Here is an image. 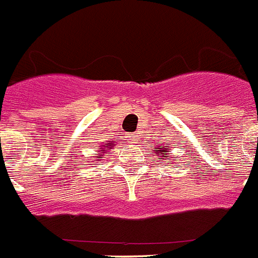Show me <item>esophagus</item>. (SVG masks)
<instances>
[{"mask_svg":"<svg viewBox=\"0 0 258 258\" xmlns=\"http://www.w3.org/2000/svg\"><path fill=\"white\" fill-rule=\"evenodd\" d=\"M127 140H128L131 144L138 143V139H136V136H135L134 134H128V135H127Z\"/></svg>","mask_w":258,"mask_h":258,"instance_id":"esophagus-1","label":"esophagus"}]
</instances>
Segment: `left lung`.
I'll return each mask as SVG.
<instances>
[{"label":"left lung","instance_id":"8db88e82","mask_svg":"<svg viewBox=\"0 0 258 258\" xmlns=\"http://www.w3.org/2000/svg\"><path fill=\"white\" fill-rule=\"evenodd\" d=\"M157 144H158V143H157ZM158 149H159V152H162V153H163V155H164V157H168V155H167L166 153H164V152H167V150H164V149H166V148H164L163 145H159V148H158ZM159 159H162V158H159Z\"/></svg>","mask_w":258,"mask_h":258}]
</instances>
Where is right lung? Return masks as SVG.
Returning <instances> with one entry per match:
<instances>
[{"instance_id": "right-lung-1", "label": "right lung", "mask_w": 258, "mask_h": 258, "mask_svg": "<svg viewBox=\"0 0 258 258\" xmlns=\"http://www.w3.org/2000/svg\"><path fill=\"white\" fill-rule=\"evenodd\" d=\"M112 145H113L112 143H108V144H106V145H104L103 148H99V150H100V154H99V158H103V155H104L103 153H105L106 150H108L109 146H112Z\"/></svg>"}]
</instances>
